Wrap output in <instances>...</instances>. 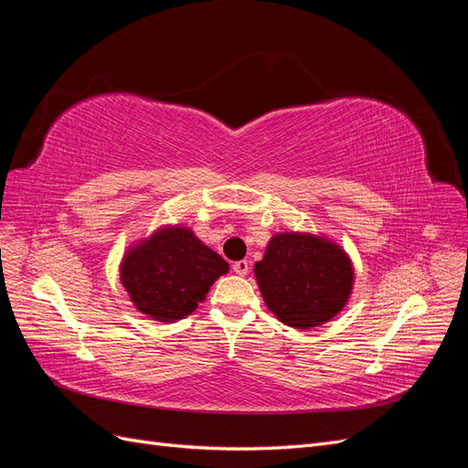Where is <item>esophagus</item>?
Listing matches in <instances>:
<instances>
[{
	"mask_svg": "<svg viewBox=\"0 0 468 468\" xmlns=\"http://www.w3.org/2000/svg\"><path fill=\"white\" fill-rule=\"evenodd\" d=\"M232 269H234V273H236V275H248V271H250V263H248L246 260H242V261H236V263L232 265Z\"/></svg>",
	"mask_w": 468,
	"mask_h": 468,
	"instance_id": "34e87169",
	"label": "esophagus"
}]
</instances>
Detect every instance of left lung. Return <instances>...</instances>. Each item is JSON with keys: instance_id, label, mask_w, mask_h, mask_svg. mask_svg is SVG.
<instances>
[{"instance_id": "8db88e82", "label": "left lung", "mask_w": 468, "mask_h": 468, "mask_svg": "<svg viewBox=\"0 0 468 468\" xmlns=\"http://www.w3.org/2000/svg\"><path fill=\"white\" fill-rule=\"evenodd\" d=\"M253 271L267 308L296 330L332 320L353 287L346 251L313 234H275Z\"/></svg>"}]
</instances>
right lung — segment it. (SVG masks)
<instances>
[{
  "mask_svg": "<svg viewBox=\"0 0 468 468\" xmlns=\"http://www.w3.org/2000/svg\"><path fill=\"white\" fill-rule=\"evenodd\" d=\"M229 271L217 251L189 229H162L134 246L121 265V281L140 313L176 322L205 301L208 287Z\"/></svg>",
  "mask_w": 468,
  "mask_h": 468,
  "instance_id": "right-lung-1",
  "label": "right lung"
}]
</instances>
